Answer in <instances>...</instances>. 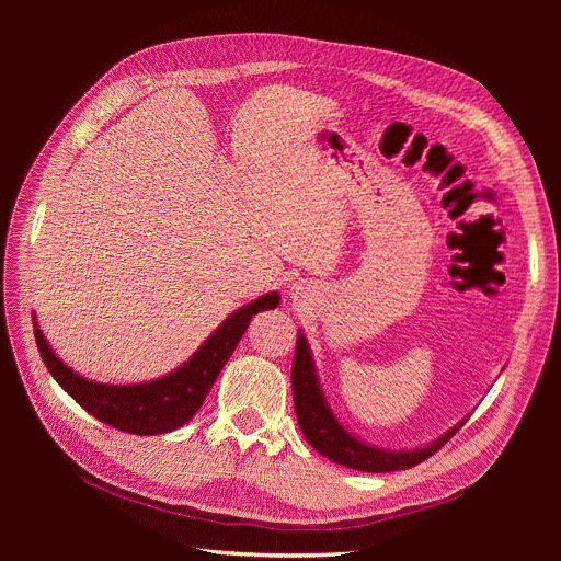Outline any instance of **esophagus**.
<instances>
[{
	"mask_svg": "<svg viewBox=\"0 0 561 561\" xmlns=\"http://www.w3.org/2000/svg\"><path fill=\"white\" fill-rule=\"evenodd\" d=\"M298 293H302V286H298V284H296V298H298Z\"/></svg>",
	"mask_w": 561,
	"mask_h": 561,
	"instance_id": "1",
	"label": "esophagus"
}]
</instances>
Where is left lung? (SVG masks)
<instances>
[{"label": "left lung", "instance_id": "obj_1", "mask_svg": "<svg viewBox=\"0 0 561 561\" xmlns=\"http://www.w3.org/2000/svg\"><path fill=\"white\" fill-rule=\"evenodd\" d=\"M290 387L293 402H296V416L305 438L309 440V446H313L322 457L336 461L339 466L364 470V473H391V470H404L425 461L436 450L444 448L453 438V434H457L461 425L468 421L466 416L444 436L432 440L430 446L416 450H387L364 444L357 436H352L332 414L328 398L322 396L311 350L302 332L298 334L296 341V357H293L290 368Z\"/></svg>", "mask_w": 561, "mask_h": 561}]
</instances>
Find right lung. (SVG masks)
I'll list each match as a JSON object with an SVG mask.
<instances>
[{
    "label": "right lung",
    "mask_w": 561,
    "mask_h": 561,
    "mask_svg": "<svg viewBox=\"0 0 561 561\" xmlns=\"http://www.w3.org/2000/svg\"><path fill=\"white\" fill-rule=\"evenodd\" d=\"M279 305V293H268L259 300L236 309L222 325L206 339L195 355L176 370L142 385H102L85 379L58 359L34 320V336L41 357L68 396H72L91 416L129 434H165L188 423L209 396L216 377L245 334L252 316Z\"/></svg>",
    "instance_id": "1"
}]
</instances>
